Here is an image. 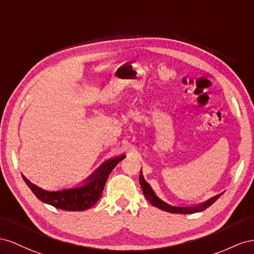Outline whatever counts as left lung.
<instances>
[{
  "instance_id": "1",
  "label": "left lung",
  "mask_w": 254,
  "mask_h": 254,
  "mask_svg": "<svg viewBox=\"0 0 254 254\" xmlns=\"http://www.w3.org/2000/svg\"><path fill=\"white\" fill-rule=\"evenodd\" d=\"M139 183H140V186L142 188L144 197L148 199V201L150 202L152 205L161 208V209H163V211L169 212V213H176V214H193V213H199V212L204 211V209H206L207 207L211 206L214 203V202L223 193V192H221L219 194H217V195H215V197H212L211 199H208L207 201L202 202V203L197 204V205L178 206V205H170L168 203H166L165 201L159 199L157 195L155 194L154 190H152V187L149 185V183L147 182L146 180H144V178L142 176V171H140Z\"/></svg>"
}]
</instances>
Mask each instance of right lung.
Returning a JSON list of instances; mask_svg holds the SVG:
<instances>
[{"instance_id":"obj_1","label":"right lung","mask_w":254,"mask_h":254,"mask_svg":"<svg viewBox=\"0 0 254 254\" xmlns=\"http://www.w3.org/2000/svg\"><path fill=\"white\" fill-rule=\"evenodd\" d=\"M126 155H120L104 162L100 167L87 178L82 186L64 188L62 190H46L33 184L23 175L26 185L40 201L64 211H86L90 208L102 195L105 183L112 170Z\"/></svg>"}]
</instances>
